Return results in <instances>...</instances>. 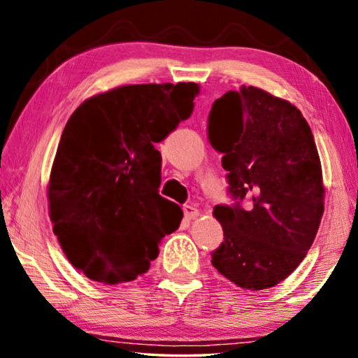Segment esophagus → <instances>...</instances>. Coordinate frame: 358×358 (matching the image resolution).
I'll use <instances>...</instances> for the list:
<instances>
[{
    "label": "esophagus",
    "instance_id": "34e87169",
    "mask_svg": "<svg viewBox=\"0 0 358 358\" xmlns=\"http://www.w3.org/2000/svg\"><path fill=\"white\" fill-rule=\"evenodd\" d=\"M183 213H185V220H187V221L197 220L199 215H201V213H199V210L196 207H192V205H185Z\"/></svg>",
    "mask_w": 358,
    "mask_h": 358
}]
</instances>
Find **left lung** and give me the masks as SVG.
<instances>
[{
    "label": "left lung",
    "mask_w": 358,
    "mask_h": 358,
    "mask_svg": "<svg viewBox=\"0 0 358 358\" xmlns=\"http://www.w3.org/2000/svg\"><path fill=\"white\" fill-rule=\"evenodd\" d=\"M208 138L224 153L229 191L238 201L213 210L224 241L211 264L241 289L273 287L305 259L324 215L322 166L310 124L289 101L241 85L215 101Z\"/></svg>",
    "instance_id": "obj_1"
}]
</instances>
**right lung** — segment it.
<instances>
[{
	"label": "right lung",
	"instance_id": "right-lung-1",
	"mask_svg": "<svg viewBox=\"0 0 358 358\" xmlns=\"http://www.w3.org/2000/svg\"><path fill=\"white\" fill-rule=\"evenodd\" d=\"M199 93L192 82L123 85L71 115L48 180V215L66 257L90 280H136L178 229L183 211L157 194L155 145L189 118Z\"/></svg>",
	"mask_w": 358,
	"mask_h": 358
}]
</instances>
